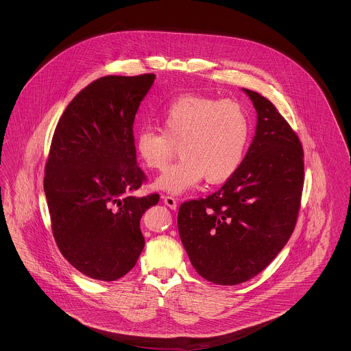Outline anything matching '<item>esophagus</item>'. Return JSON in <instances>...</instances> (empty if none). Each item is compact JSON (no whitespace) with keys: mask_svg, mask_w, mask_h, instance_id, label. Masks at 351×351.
<instances>
[{"mask_svg":"<svg viewBox=\"0 0 351 351\" xmlns=\"http://www.w3.org/2000/svg\"><path fill=\"white\" fill-rule=\"evenodd\" d=\"M163 202L170 208V209H177V200L173 196H165Z\"/></svg>","mask_w":351,"mask_h":351,"instance_id":"esophagus-1","label":"esophagus"}]
</instances>
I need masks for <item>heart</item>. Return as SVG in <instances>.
<instances>
[{"instance_id":"1","label":"heart","mask_w":351,"mask_h":351,"mask_svg":"<svg viewBox=\"0 0 351 351\" xmlns=\"http://www.w3.org/2000/svg\"><path fill=\"white\" fill-rule=\"evenodd\" d=\"M158 121L162 132L143 128L135 151L150 170H163L178 147L181 160L159 176L154 188L185 193L205 177L209 184L227 181L241 166L250 136V119L237 101L184 95L167 104Z\"/></svg>"}]
</instances>
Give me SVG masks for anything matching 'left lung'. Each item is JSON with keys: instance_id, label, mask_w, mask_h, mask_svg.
<instances>
[{"instance_id": "8db88e82", "label": "left lung", "mask_w": 351, "mask_h": 351, "mask_svg": "<svg viewBox=\"0 0 351 351\" xmlns=\"http://www.w3.org/2000/svg\"><path fill=\"white\" fill-rule=\"evenodd\" d=\"M243 90L258 113L245 159L217 192L178 210V232L193 267L217 285L249 281L284 249L304 185L299 136L270 101Z\"/></svg>"}]
</instances>
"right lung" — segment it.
<instances>
[{
    "mask_svg": "<svg viewBox=\"0 0 351 351\" xmlns=\"http://www.w3.org/2000/svg\"><path fill=\"white\" fill-rule=\"evenodd\" d=\"M154 74L106 75L82 89L59 119L45 169L53 239L82 274L125 276L145 247L142 215L159 195L136 197L147 180L136 163L134 120Z\"/></svg>",
    "mask_w": 351,
    "mask_h": 351,
    "instance_id": "obj_1",
    "label": "right lung"
}]
</instances>
